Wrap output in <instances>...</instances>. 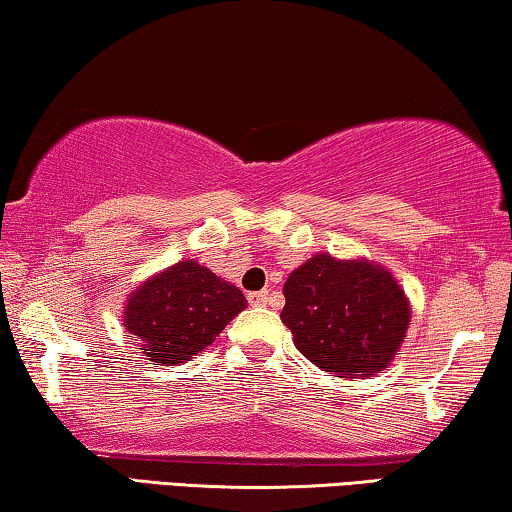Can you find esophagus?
I'll list each match as a JSON object with an SVG mask.
<instances>
[{
	"label": "esophagus",
	"mask_w": 512,
	"mask_h": 512,
	"mask_svg": "<svg viewBox=\"0 0 512 512\" xmlns=\"http://www.w3.org/2000/svg\"><path fill=\"white\" fill-rule=\"evenodd\" d=\"M247 300H249V305H268L270 293L268 291H254V293H249Z\"/></svg>",
	"instance_id": "1"
}]
</instances>
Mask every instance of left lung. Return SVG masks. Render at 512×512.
I'll use <instances>...</instances> for the list:
<instances>
[{
    "instance_id": "left-lung-1",
    "label": "left lung",
    "mask_w": 512,
    "mask_h": 512,
    "mask_svg": "<svg viewBox=\"0 0 512 512\" xmlns=\"http://www.w3.org/2000/svg\"><path fill=\"white\" fill-rule=\"evenodd\" d=\"M284 298L282 321L298 352L338 377L387 368L410 324L394 275L363 258L312 256L286 279Z\"/></svg>"
}]
</instances>
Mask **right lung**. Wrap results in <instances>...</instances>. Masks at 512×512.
I'll list each match as a JSON object with an SVG mask.
<instances>
[{"label": "right lung", "mask_w": 512, "mask_h": 512, "mask_svg": "<svg viewBox=\"0 0 512 512\" xmlns=\"http://www.w3.org/2000/svg\"><path fill=\"white\" fill-rule=\"evenodd\" d=\"M247 298L205 265L179 261L130 293L123 324L156 366H179L212 345Z\"/></svg>", "instance_id": "right-lung-1"}]
</instances>
